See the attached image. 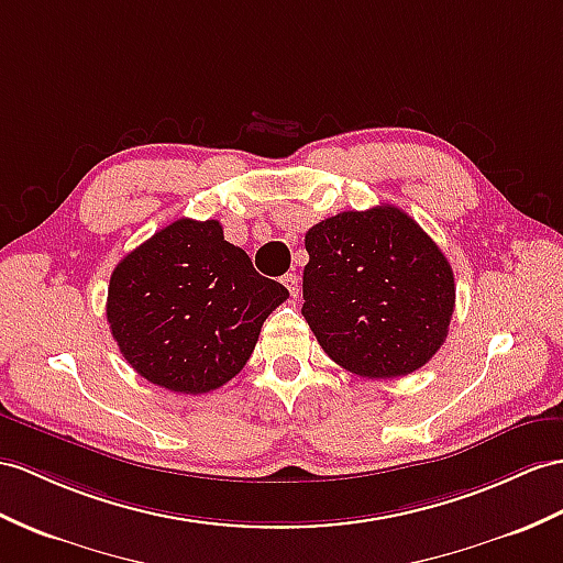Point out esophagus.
I'll return each instance as SVG.
<instances>
[{
    "label": "esophagus",
    "mask_w": 563,
    "mask_h": 563,
    "mask_svg": "<svg viewBox=\"0 0 563 563\" xmlns=\"http://www.w3.org/2000/svg\"><path fill=\"white\" fill-rule=\"evenodd\" d=\"M282 284L286 286V289H289V294H291L294 298H298V291H300V282H298L296 274H284V277H282Z\"/></svg>",
    "instance_id": "1"
}]
</instances>
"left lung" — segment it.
<instances>
[{
    "label": "left lung",
    "instance_id": "8db88e82",
    "mask_svg": "<svg viewBox=\"0 0 563 563\" xmlns=\"http://www.w3.org/2000/svg\"><path fill=\"white\" fill-rule=\"evenodd\" d=\"M303 318L336 365L369 379L416 373L454 314L449 260L394 205L339 212L308 229Z\"/></svg>",
    "mask_w": 563,
    "mask_h": 563
}]
</instances>
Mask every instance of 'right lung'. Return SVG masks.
<instances>
[{"mask_svg":"<svg viewBox=\"0 0 563 563\" xmlns=\"http://www.w3.org/2000/svg\"><path fill=\"white\" fill-rule=\"evenodd\" d=\"M289 298L224 241L217 219H176L114 267L107 322L126 363L176 394H208L239 375L260 327Z\"/></svg>","mask_w":563,"mask_h":563,"instance_id":"add662e5","label":"right lung"}]
</instances>
